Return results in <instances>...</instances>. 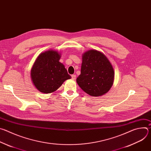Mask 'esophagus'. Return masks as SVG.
I'll return each mask as SVG.
<instances>
[{
	"label": "esophagus",
	"mask_w": 151,
	"mask_h": 151,
	"mask_svg": "<svg viewBox=\"0 0 151 151\" xmlns=\"http://www.w3.org/2000/svg\"><path fill=\"white\" fill-rule=\"evenodd\" d=\"M71 76H72V79H75V78H76V75H71Z\"/></svg>",
	"instance_id": "esophagus-1"
}]
</instances>
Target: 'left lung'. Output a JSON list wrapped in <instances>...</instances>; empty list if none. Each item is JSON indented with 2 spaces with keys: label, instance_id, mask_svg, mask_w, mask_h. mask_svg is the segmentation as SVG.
<instances>
[{
  "label": "left lung",
  "instance_id": "left-lung-1",
  "mask_svg": "<svg viewBox=\"0 0 151 151\" xmlns=\"http://www.w3.org/2000/svg\"><path fill=\"white\" fill-rule=\"evenodd\" d=\"M114 79V69L103 54L90 50L83 54L81 75L76 82L84 92L94 97L102 96L111 89Z\"/></svg>",
  "mask_w": 151,
  "mask_h": 151
}]
</instances>
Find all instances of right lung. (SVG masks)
Masks as SVG:
<instances>
[{
    "label": "right lung",
    "instance_id": "add662e5",
    "mask_svg": "<svg viewBox=\"0 0 151 151\" xmlns=\"http://www.w3.org/2000/svg\"><path fill=\"white\" fill-rule=\"evenodd\" d=\"M60 58V55L52 50L43 52L37 58L31 70V78L39 91L52 93L71 78L64 66L59 62Z\"/></svg>",
    "mask_w": 151,
    "mask_h": 151
}]
</instances>
